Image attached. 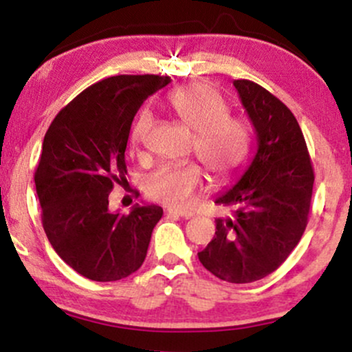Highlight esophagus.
Returning a JSON list of instances; mask_svg holds the SVG:
<instances>
[{
  "label": "esophagus",
  "mask_w": 352,
  "mask_h": 352,
  "mask_svg": "<svg viewBox=\"0 0 352 352\" xmlns=\"http://www.w3.org/2000/svg\"><path fill=\"white\" fill-rule=\"evenodd\" d=\"M167 215H172V217H180V218H192L193 213L188 212V210H167Z\"/></svg>",
  "instance_id": "obj_1"
}]
</instances>
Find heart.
Masks as SVG:
<instances>
[{
	"mask_svg": "<svg viewBox=\"0 0 352 352\" xmlns=\"http://www.w3.org/2000/svg\"><path fill=\"white\" fill-rule=\"evenodd\" d=\"M167 106L192 135V151L218 180H230L245 167L252 153V131L241 117L230 114L227 100L205 82H192L168 92ZM153 116L142 109L131 125V142L144 144ZM205 185V172L197 164L164 165L145 180L151 199L173 208H187Z\"/></svg>",
	"mask_w": 352,
	"mask_h": 352,
	"instance_id": "obj_1",
	"label": "heart"
}]
</instances>
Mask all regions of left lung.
<instances>
[{
    "label": "left lung",
    "mask_w": 352,
    "mask_h": 352,
    "mask_svg": "<svg viewBox=\"0 0 352 352\" xmlns=\"http://www.w3.org/2000/svg\"><path fill=\"white\" fill-rule=\"evenodd\" d=\"M233 86L248 112L258 148L252 164L215 204L232 208L217 218V232L199 253L200 263L220 280L252 283L285 263L308 225L314 170L296 117L253 80Z\"/></svg>",
    "instance_id": "8db88e82"
}]
</instances>
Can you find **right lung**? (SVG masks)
<instances>
[{
    "label": "right lung",
    "instance_id": "right-lung-1",
    "mask_svg": "<svg viewBox=\"0 0 352 352\" xmlns=\"http://www.w3.org/2000/svg\"><path fill=\"white\" fill-rule=\"evenodd\" d=\"M168 76H112L84 89L54 117L34 173L43 227L54 252L92 281H117L140 268L157 205L129 215L109 210V193L125 180V147L144 100Z\"/></svg>",
    "mask_w": 352,
    "mask_h": 352
}]
</instances>
